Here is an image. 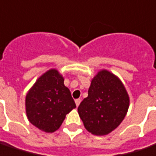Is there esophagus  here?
<instances>
[{"label": "esophagus", "instance_id": "obj_1", "mask_svg": "<svg viewBox=\"0 0 156 156\" xmlns=\"http://www.w3.org/2000/svg\"><path fill=\"white\" fill-rule=\"evenodd\" d=\"M80 102H81V99H77V100H75V103H76V105H77V106L79 105Z\"/></svg>", "mask_w": 156, "mask_h": 156}]
</instances>
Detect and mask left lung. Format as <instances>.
Segmentation results:
<instances>
[{"instance_id":"left-lung-1","label":"left lung","mask_w":156,"mask_h":156,"mask_svg":"<svg viewBox=\"0 0 156 156\" xmlns=\"http://www.w3.org/2000/svg\"><path fill=\"white\" fill-rule=\"evenodd\" d=\"M129 97L119 78L102 70L93 78L88 97L78 108L85 128L94 135H106L122 122Z\"/></svg>"}]
</instances>
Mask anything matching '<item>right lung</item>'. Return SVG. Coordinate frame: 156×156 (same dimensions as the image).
Listing matches in <instances>:
<instances>
[{
  "mask_svg": "<svg viewBox=\"0 0 156 156\" xmlns=\"http://www.w3.org/2000/svg\"><path fill=\"white\" fill-rule=\"evenodd\" d=\"M26 113L31 123L45 133H53L66 115L76 107L62 76L55 69L42 75L26 95Z\"/></svg>",
  "mask_w": 156,
  "mask_h": 156,
  "instance_id": "1",
  "label": "right lung"
}]
</instances>
